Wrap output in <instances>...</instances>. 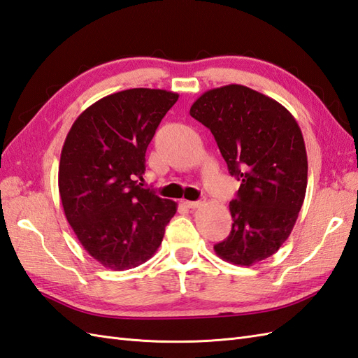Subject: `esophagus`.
<instances>
[{
    "label": "esophagus",
    "mask_w": 358,
    "mask_h": 358,
    "mask_svg": "<svg viewBox=\"0 0 358 358\" xmlns=\"http://www.w3.org/2000/svg\"><path fill=\"white\" fill-rule=\"evenodd\" d=\"M204 201H185V206L187 209H198L199 206H203Z\"/></svg>",
    "instance_id": "34e87169"
}]
</instances>
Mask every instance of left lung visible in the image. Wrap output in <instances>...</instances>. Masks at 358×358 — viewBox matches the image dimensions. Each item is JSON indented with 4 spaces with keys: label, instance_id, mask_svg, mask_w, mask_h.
Masks as SVG:
<instances>
[{
    "label": "left lung",
    "instance_id": "left-lung-1",
    "mask_svg": "<svg viewBox=\"0 0 358 358\" xmlns=\"http://www.w3.org/2000/svg\"><path fill=\"white\" fill-rule=\"evenodd\" d=\"M189 113L210 129L230 176L241 181L229 206L230 235L215 253L244 267L267 259L292 234L305 199L308 160L301 128L285 106L238 84L206 91Z\"/></svg>",
    "mask_w": 358,
    "mask_h": 358
}]
</instances>
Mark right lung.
<instances>
[{
    "label": "right lung",
    "mask_w": 358,
    "mask_h": 358,
    "mask_svg": "<svg viewBox=\"0 0 358 358\" xmlns=\"http://www.w3.org/2000/svg\"><path fill=\"white\" fill-rule=\"evenodd\" d=\"M178 94L131 88L97 101L74 120L59 162L66 221L103 267L129 270L160 247L177 203L137 185L145 154Z\"/></svg>",
    "instance_id": "obj_1"
}]
</instances>
